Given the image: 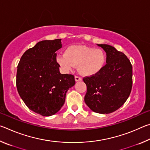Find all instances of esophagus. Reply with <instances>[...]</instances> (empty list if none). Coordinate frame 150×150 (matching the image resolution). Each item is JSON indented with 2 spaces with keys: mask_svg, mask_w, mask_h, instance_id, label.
<instances>
[{
  "mask_svg": "<svg viewBox=\"0 0 150 150\" xmlns=\"http://www.w3.org/2000/svg\"><path fill=\"white\" fill-rule=\"evenodd\" d=\"M75 81H81V78L79 77V76H75Z\"/></svg>",
  "mask_w": 150,
  "mask_h": 150,
  "instance_id": "34e87169",
  "label": "esophagus"
}]
</instances>
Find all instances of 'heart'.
Here are the masks:
<instances>
[{"instance_id": "heart-1", "label": "heart", "mask_w": 150, "mask_h": 150, "mask_svg": "<svg viewBox=\"0 0 150 150\" xmlns=\"http://www.w3.org/2000/svg\"><path fill=\"white\" fill-rule=\"evenodd\" d=\"M106 61V54L103 50L85 45L69 46L64 54L56 57L57 63L65 71L78 65L79 72L84 76L97 74L105 67Z\"/></svg>"}]
</instances>
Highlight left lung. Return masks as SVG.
<instances>
[{"mask_svg": "<svg viewBox=\"0 0 150 150\" xmlns=\"http://www.w3.org/2000/svg\"><path fill=\"white\" fill-rule=\"evenodd\" d=\"M106 53V64L97 74L83 78L85 102L91 110L109 114L122 106L132 87V66L122 52L107 44H98Z\"/></svg>", "mask_w": 150, "mask_h": 150, "instance_id": "8db88e82", "label": "left lung"}]
</instances>
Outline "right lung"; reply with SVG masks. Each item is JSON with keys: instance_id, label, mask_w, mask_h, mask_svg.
<instances>
[{"instance_id": "add662e5", "label": "right lung", "mask_w": 150, "mask_h": 150, "mask_svg": "<svg viewBox=\"0 0 150 150\" xmlns=\"http://www.w3.org/2000/svg\"><path fill=\"white\" fill-rule=\"evenodd\" d=\"M61 47V39L39 42L24 52L17 67L19 95L30 110L44 116L60 110L75 84L74 75L59 72L55 52Z\"/></svg>"}]
</instances>
